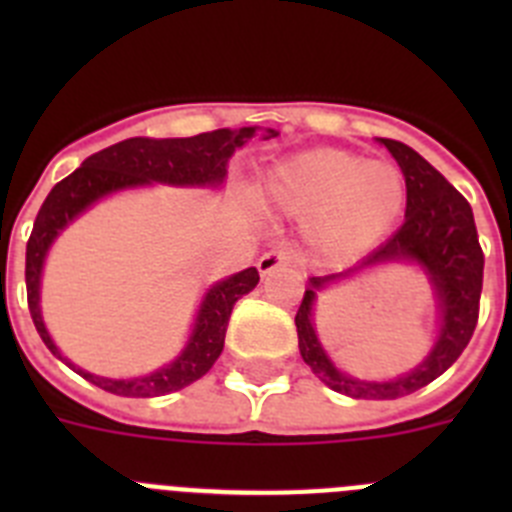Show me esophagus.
<instances>
[{
    "mask_svg": "<svg viewBox=\"0 0 512 512\" xmlns=\"http://www.w3.org/2000/svg\"><path fill=\"white\" fill-rule=\"evenodd\" d=\"M295 264V259H292V253L287 251H269L264 253L259 259V274L261 277H266V274H271V271H277V269H287V266Z\"/></svg>",
    "mask_w": 512,
    "mask_h": 512,
    "instance_id": "1",
    "label": "esophagus"
}]
</instances>
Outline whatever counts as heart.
<instances>
[{
    "label": "heart",
    "mask_w": 512,
    "mask_h": 512,
    "mask_svg": "<svg viewBox=\"0 0 512 512\" xmlns=\"http://www.w3.org/2000/svg\"><path fill=\"white\" fill-rule=\"evenodd\" d=\"M261 210L305 217V243L323 261H351L397 223L405 179L390 161L338 148L279 158L256 187Z\"/></svg>",
    "instance_id": "1"
}]
</instances>
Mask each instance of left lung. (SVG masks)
<instances>
[{"label": "left lung", "instance_id": "left-lung-1", "mask_svg": "<svg viewBox=\"0 0 512 512\" xmlns=\"http://www.w3.org/2000/svg\"><path fill=\"white\" fill-rule=\"evenodd\" d=\"M400 166L408 187L405 223L390 241L374 248L354 269L328 277H312L295 315L300 354L312 374L330 390L356 400H395L420 390L441 377L467 348L479 318L482 269L485 256L479 248L477 228L469 202L451 187L420 153L400 140L379 138ZM390 263H413L426 274L434 289L439 312V336L429 356L410 373L387 383H372L341 373L322 348L311 320L317 292L328 283L353 276L364 268Z\"/></svg>", "mask_w": 512, "mask_h": 512}]
</instances>
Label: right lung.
I'll return each instance as SVG.
<instances>
[{
	"mask_svg": "<svg viewBox=\"0 0 512 512\" xmlns=\"http://www.w3.org/2000/svg\"><path fill=\"white\" fill-rule=\"evenodd\" d=\"M256 133L259 128H220L212 133L192 135V138H128L89 156L74 174H69L51 189L35 217L33 233L27 241L25 284L27 307H30L33 323L53 356L66 361L87 382L122 397L169 395L210 372L217 356L223 354L225 330H228L233 305L259 284L256 266L238 271L233 277L207 289L200 310L194 315L192 333H189L182 354L156 372L130 379L99 377V374L71 364V359L61 354V348L53 343L51 333L43 323L40 279H43L45 256L58 235L99 200L122 192V189H138L148 187V184L217 189L228 176V161L233 158V153L246 146ZM274 135L277 133L269 128L264 138H274Z\"/></svg>",
	"mask_w": 512,
	"mask_h": 512,
	"instance_id": "right-lung-1",
	"label": "right lung"
}]
</instances>
